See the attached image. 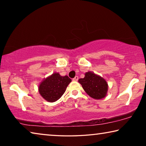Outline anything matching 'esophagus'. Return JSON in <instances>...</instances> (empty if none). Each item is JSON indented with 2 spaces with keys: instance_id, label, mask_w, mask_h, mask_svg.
Returning a JSON list of instances; mask_svg holds the SVG:
<instances>
[{
  "instance_id": "34e87169",
  "label": "esophagus",
  "mask_w": 146,
  "mask_h": 146,
  "mask_svg": "<svg viewBox=\"0 0 146 146\" xmlns=\"http://www.w3.org/2000/svg\"><path fill=\"white\" fill-rule=\"evenodd\" d=\"M78 80V76H76L75 78H73V81H77Z\"/></svg>"
}]
</instances>
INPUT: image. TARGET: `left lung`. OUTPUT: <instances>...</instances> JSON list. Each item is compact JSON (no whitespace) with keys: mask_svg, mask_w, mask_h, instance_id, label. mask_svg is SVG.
I'll return each mask as SVG.
<instances>
[{"mask_svg":"<svg viewBox=\"0 0 146 146\" xmlns=\"http://www.w3.org/2000/svg\"><path fill=\"white\" fill-rule=\"evenodd\" d=\"M78 82L86 93L94 99H102L107 95L108 84L106 80L92 71L86 72L84 77L79 79Z\"/></svg>","mask_w":146,"mask_h":146,"instance_id":"1","label":"left lung"}]
</instances>
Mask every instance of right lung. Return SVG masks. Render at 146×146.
<instances>
[{"instance_id": "1", "label": "right lung", "mask_w": 146, "mask_h": 146, "mask_svg": "<svg viewBox=\"0 0 146 146\" xmlns=\"http://www.w3.org/2000/svg\"><path fill=\"white\" fill-rule=\"evenodd\" d=\"M71 82V79L67 75L61 76L58 73H53L40 82L38 92L44 100L54 102L62 96Z\"/></svg>"}]
</instances>
